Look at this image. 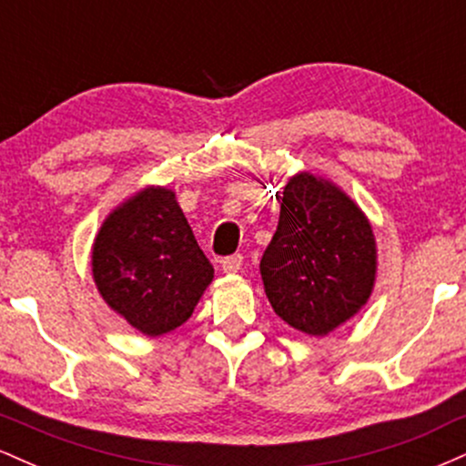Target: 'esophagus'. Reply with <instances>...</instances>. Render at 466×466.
<instances>
[{"mask_svg":"<svg viewBox=\"0 0 466 466\" xmlns=\"http://www.w3.org/2000/svg\"><path fill=\"white\" fill-rule=\"evenodd\" d=\"M221 267L226 274H237V271L243 267V256L240 254H234V256H228V258L221 260Z\"/></svg>","mask_w":466,"mask_h":466,"instance_id":"1","label":"esophagus"}]
</instances>
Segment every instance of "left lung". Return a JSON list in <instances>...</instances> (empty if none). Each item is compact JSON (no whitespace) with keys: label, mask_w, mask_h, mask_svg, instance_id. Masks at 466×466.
<instances>
[{"label":"left lung","mask_w":466,"mask_h":466,"mask_svg":"<svg viewBox=\"0 0 466 466\" xmlns=\"http://www.w3.org/2000/svg\"><path fill=\"white\" fill-rule=\"evenodd\" d=\"M260 276L278 318L307 335H329L361 311L374 289L370 221L333 181L293 175L282 190Z\"/></svg>","instance_id":"1"}]
</instances>
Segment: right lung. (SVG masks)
I'll return each instance as SVG.
<instances>
[{"label":"right lung","instance_id":"obj_1","mask_svg":"<svg viewBox=\"0 0 466 466\" xmlns=\"http://www.w3.org/2000/svg\"><path fill=\"white\" fill-rule=\"evenodd\" d=\"M92 274L111 311L147 337L181 326L215 278L175 192L147 186L105 218Z\"/></svg>","mask_w":466,"mask_h":466}]
</instances>
